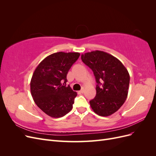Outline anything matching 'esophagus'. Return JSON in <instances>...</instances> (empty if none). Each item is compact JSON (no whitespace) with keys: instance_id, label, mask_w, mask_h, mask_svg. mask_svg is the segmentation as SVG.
<instances>
[{"instance_id":"1","label":"esophagus","mask_w":156,"mask_h":156,"mask_svg":"<svg viewBox=\"0 0 156 156\" xmlns=\"http://www.w3.org/2000/svg\"><path fill=\"white\" fill-rule=\"evenodd\" d=\"M84 89H82V90H79L78 92H79V94H83V93H84Z\"/></svg>"}]
</instances>
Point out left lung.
<instances>
[{"label":"left lung","mask_w":156,"mask_h":156,"mask_svg":"<svg viewBox=\"0 0 156 156\" xmlns=\"http://www.w3.org/2000/svg\"><path fill=\"white\" fill-rule=\"evenodd\" d=\"M83 62L90 68L97 83L96 95L90 101L94 112L108 116L116 112L127 97L129 74L120 61L101 51L81 55Z\"/></svg>","instance_id":"obj_1"}]
</instances>
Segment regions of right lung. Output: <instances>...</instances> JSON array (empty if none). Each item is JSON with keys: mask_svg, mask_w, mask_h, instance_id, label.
Returning <instances> with one entry per match:
<instances>
[{"mask_svg": "<svg viewBox=\"0 0 156 156\" xmlns=\"http://www.w3.org/2000/svg\"><path fill=\"white\" fill-rule=\"evenodd\" d=\"M79 56V53L58 52L47 56L34 70L30 81L32 96L51 117L64 116L72 109L77 92L66 86V76Z\"/></svg>", "mask_w": 156, "mask_h": 156, "instance_id": "1", "label": "right lung"}]
</instances>
